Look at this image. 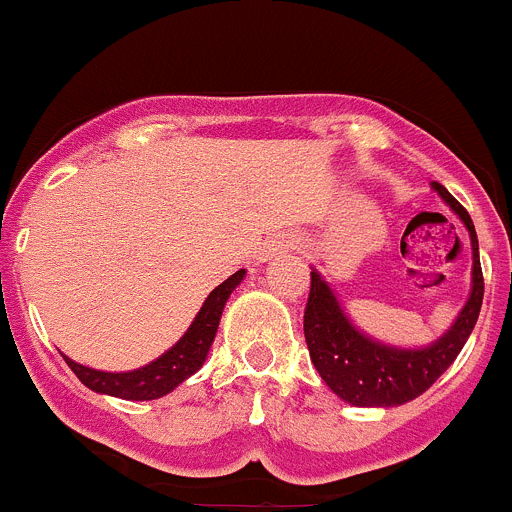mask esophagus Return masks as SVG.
Wrapping results in <instances>:
<instances>
[{"mask_svg": "<svg viewBox=\"0 0 512 512\" xmlns=\"http://www.w3.org/2000/svg\"><path fill=\"white\" fill-rule=\"evenodd\" d=\"M295 247H297L295 237H275V240H270L260 250V260H270V257L280 255V252H287V250H295Z\"/></svg>", "mask_w": 512, "mask_h": 512, "instance_id": "1", "label": "esophagus"}]
</instances>
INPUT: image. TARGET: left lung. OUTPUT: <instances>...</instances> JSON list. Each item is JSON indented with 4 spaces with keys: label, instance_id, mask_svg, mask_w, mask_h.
Here are the masks:
<instances>
[{
    "label": "left lung",
    "instance_id": "8db88e82",
    "mask_svg": "<svg viewBox=\"0 0 512 512\" xmlns=\"http://www.w3.org/2000/svg\"><path fill=\"white\" fill-rule=\"evenodd\" d=\"M430 187L460 217L473 250L470 295L453 325L438 340L425 347H398L375 340L347 317L325 277L315 267L310 272V297L305 307L310 360L327 388L355 408H395L423 395L453 365L478 322L483 305V270L475 225L465 207L440 182H433Z\"/></svg>",
    "mask_w": 512,
    "mask_h": 512
}]
</instances>
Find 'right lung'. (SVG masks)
Returning a JSON list of instances; mask_svg holds the SVG:
<instances>
[{
  "label": "right lung",
  "mask_w": 512,
  "mask_h": 512,
  "mask_svg": "<svg viewBox=\"0 0 512 512\" xmlns=\"http://www.w3.org/2000/svg\"><path fill=\"white\" fill-rule=\"evenodd\" d=\"M245 280V270H237L235 275L227 277L222 285L207 295L202 302L200 312L195 315L192 325L187 327L185 335L175 342L167 352H162L157 360L150 365L137 367L130 372H104L94 370V367L79 365L72 357L64 355V362L72 367L74 375L79 377L82 385L89 390L102 395H112V398L122 400H157L162 395L172 393V390L185 382L187 377L195 375L207 360L212 342H215L217 325H220L222 310H225L227 300H230L232 290Z\"/></svg>",
  "instance_id": "add662e5"
}]
</instances>
